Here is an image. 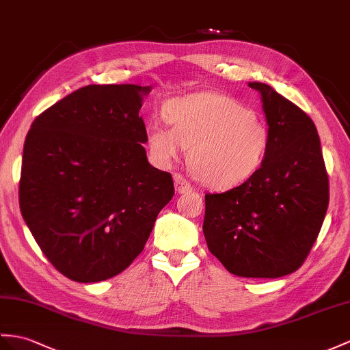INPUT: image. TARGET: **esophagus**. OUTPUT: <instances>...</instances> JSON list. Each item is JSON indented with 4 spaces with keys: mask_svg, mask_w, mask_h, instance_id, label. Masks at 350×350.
Here are the masks:
<instances>
[{
    "mask_svg": "<svg viewBox=\"0 0 350 350\" xmlns=\"http://www.w3.org/2000/svg\"><path fill=\"white\" fill-rule=\"evenodd\" d=\"M174 184H175V190L178 193H190L193 191V187L189 181H185V178L181 175V174H175L174 175Z\"/></svg>",
    "mask_w": 350,
    "mask_h": 350,
    "instance_id": "esophagus-1",
    "label": "esophagus"
}]
</instances>
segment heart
Segmentation results:
<instances>
[{"label": "heart", "instance_id": "b5f03b06", "mask_svg": "<svg viewBox=\"0 0 350 350\" xmlns=\"http://www.w3.org/2000/svg\"><path fill=\"white\" fill-rule=\"evenodd\" d=\"M170 127L151 124L147 147L167 166L189 146L196 178L214 190H230L258 172L270 148L269 126L239 100L215 92L194 93L165 107Z\"/></svg>", "mask_w": 350, "mask_h": 350}]
</instances>
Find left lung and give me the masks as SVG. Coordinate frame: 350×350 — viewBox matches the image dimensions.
Returning a JSON list of instances; mask_svg holds the SVG:
<instances>
[{
	"label": "left lung",
	"mask_w": 350,
	"mask_h": 350,
	"mask_svg": "<svg viewBox=\"0 0 350 350\" xmlns=\"http://www.w3.org/2000/svg\"><path fill=\"white\" fill-rule=\"evenodd\" d=\"M260 92L271 135L262 166L250 181L204 196L209 251L236 276L280 278L301 266L329 202L317 126L303 109L264 83Z\"/></svg>",
	"instance_id": "8db88e82"
}]
</instances>
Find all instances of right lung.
<instances>
[{
	"label": "right lung",
	"mask_w": 350,
	"mask_h": 350,
	"mask_svg": "<svg viewBox=\"0 0 350 350\" xmlns=\"http://www.w3.org/2000/svg\"><path fill=\"white\" fill-rule=\"evenodd\" d=\"M151 86L90 84L41 113L23 146L19 204L42 254L68 279L122 273L174 198L152 167L139 116Z\"/></svg>",
	"instance_id": "right-lung-1"
}]
</instances>
